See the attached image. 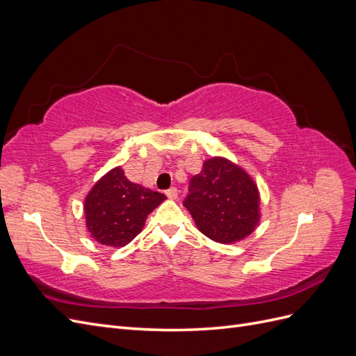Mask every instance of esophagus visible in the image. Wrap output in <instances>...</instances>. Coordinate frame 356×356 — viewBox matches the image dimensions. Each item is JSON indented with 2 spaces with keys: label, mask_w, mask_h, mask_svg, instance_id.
Wrapping results in <instances>:
<instances>
[{
  "label": "esophagus",
  "mask_w": 356,
  "mask_h": 356,
  "mask_svg": "<svg viewBox=\"0 0 356 356\" xmlns=\"http://www.w3.org/2000/svg\"><path fill=\"white\" fill-rule=\"evenodd\" d=\"M166 196H168L169 199H172V200H175V199L178 197V190H177L175 187H172V188L166 190Z\"/></svg>",
  "instance_id": "esophagus-1"
}]
</instances>
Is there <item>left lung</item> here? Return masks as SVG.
<instances>
[{"instance_id": "left-lung-1", "label": "left lung", "mask_w": 356, "mask_h": 356, "mask_svg": "<svg viewBox=\"0 0 356 356\" xmlns=\"http://www.w3.org/2000/svg\"><path fill=\"white\" fill-rule=\"evenodd\" d=\"M200 233L213 242L238 243L260 225L261 199L257 182L233 160L213 156L191 178L186 199Z\"/></svg>"}]
</instances>
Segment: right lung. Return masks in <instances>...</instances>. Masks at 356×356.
<instances>
[{
    "label": "right lung",
    "instance_id": "add662e5",
    "mask_svg": "<svg viewBox=\"0 0 356 356\" xmlns=\"http://www.w3.org/2000/svg\"><path fill=\"white\" fill-rule=\"evenodd\" d=\"M166 196L129 181L115 166L95 182L84 197L86 230L96 242L123 248L143 232L145 220Z\"/></svg>",
    "mask_w": 356,
    "mask_h": 356
}]
</instances>
